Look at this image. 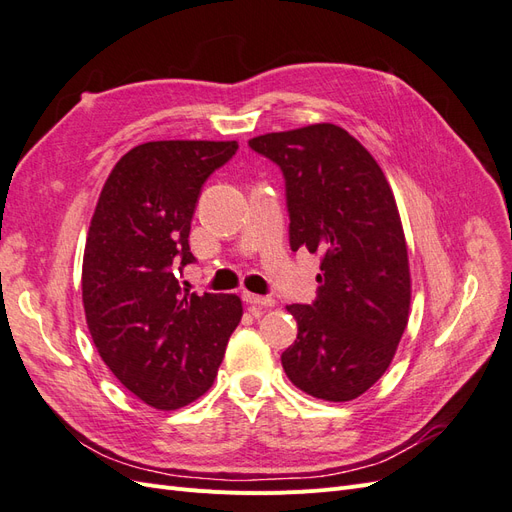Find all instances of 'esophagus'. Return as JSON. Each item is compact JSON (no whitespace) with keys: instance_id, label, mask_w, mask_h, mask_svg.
<instances>
[{"instance_id":"esophagus-1","label":"esophagus","mask_w":512,"mask_h":512,"mask_svg":"<svg viewBox=\"0 0 512 512\" xmlns=\"http://www.w3.org/2000/svg\"><path fill=\"white\" fill-rule=\"evenodd\" d=\"M243 301L250 303L252 307H273L275 299L273 297H260V294H252V292H243Z\"/></svg>"}]
</instances>
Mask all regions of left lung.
<instances>
[{
  "label": "left lung",
  "instance_id": "8db88e82",
  "mask_svg": "<svg viewBox=\"0 0 512 512\" xmlns=\"http://www.w3.org/2000/svg\"><path fill=\"white\" fill-rule=\"evenodd\" d=\"M250 149L284 175L290 250L320 254L316 301L288 305L299 333L284 371L307 395L350 401L391 365L408 324V250L391 185L333 123L256 136Z\"/></svg>",
  "mask_w": 512,
  "mask_h": 512
}]
</instances>
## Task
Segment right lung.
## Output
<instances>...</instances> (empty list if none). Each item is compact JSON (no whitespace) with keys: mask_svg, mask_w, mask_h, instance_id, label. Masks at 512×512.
Instances as JSON below:
<instances>
[{"mask_svg":"<svg viewBox=\"0 0 512 512\" xmlns=\"http://www.w3.org/2000/svg\"><path fill=\"white\" fill-rule=\"evenodd\" d=\"M237 141H153L108 175L83 258V303L102 361L158 410L192 404L218 374L243 307L235 294L183 290L190 226L205 181Z\"/></svg>","mask_w":512,"mask_h":512,"instance_id":"add662e5","label":"right lung"}]
</instances>
